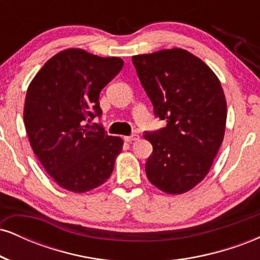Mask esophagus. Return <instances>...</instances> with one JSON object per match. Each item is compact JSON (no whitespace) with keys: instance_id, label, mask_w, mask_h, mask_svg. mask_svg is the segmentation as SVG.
Segmentation results:
<instances>
[{"instance_id":"obj_1","label":"esophagus","mask_w":260,"mask_h":260,"mask_svg":"<svg viewBox=\"0 0 260 260\" xmlns=\"http://www.w3.org/2000/svg\"><path fill=\"white\" fill-rule=\"evenodd\" d=\"M123 139L126 140V142H134V140L139 139V136L138 134H132V136H126Z\"/></svg>"}]
</instances>
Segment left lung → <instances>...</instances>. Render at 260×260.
I'll return each mask as SVG.
<instances>
[{
  "label": "left lung",
  "instance_id": "obj_1",
  "mask_svg": "<svg viewBox=\"0 0 260 260\" xmlns=\"http://www.w3.org/2000/svg\"><path fill=\"white\" fill-rule=\"evenodd\" d=\"M138 78L166 127L145 132L153 153L145 164L151 184L182 194L201 183L213 165L226 127L221 83L187 50L165 49L132 57Z\"/></svg>",
  "mask_w": 260,
  "mask_h": 260
}]
</instances>
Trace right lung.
<instances>
[{"label": "right lung", "mask_w": 260, "mask_h": 260, "mask_svg": "<svg viewBox=\"0 0 260 260\" xmlns=\"http://www.w3.org/2000/svg\"><path fill=\"white\" fill-rule=\"evenodd\" d=\"M122 67L120 57L67 49L50 58L28 86L23 115L31 149L70 192H89L112 174L123 140L87 122L101 116L100 91Z\"/></svg>", "instance_id": "obj_1"}]
</instances>
